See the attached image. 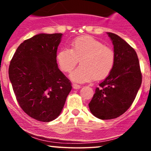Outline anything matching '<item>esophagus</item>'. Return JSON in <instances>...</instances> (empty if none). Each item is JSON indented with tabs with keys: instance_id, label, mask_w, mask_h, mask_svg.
<instances>
[{
	"instance_id": "34e87169",
	"label": "esophagus",
	"mask_w": 151,
	"mask_h": 151,
	"mask_svg": "<svg viewBox=\"0 0 151 151\" xmlns=\"http://www.w3.org/2000/svg\"><path fill=\"white\" fill-rule=\"evenodd\" d=\"M72 87H73L74 89H79L81 88V86L77 84H75V83H73V84H72Z\"/></svg>"
}]
</instances>
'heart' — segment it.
Returning a JSON list of instances; mask_svg holds the SVG:
<instances>
[{
  "label": "heart",
  "instance_id": "obj_1",
  "mask_svg": "<svg viewBox=\"0 0 151 151\" xmlns=\"http://www.w3.org/2000/svg\"><path fill=\"white\" fill-rule=\"evenodd\" d=\"M60 69L66 73L74 70L80 60L81 65L71 74L72 80L86 82L106 77L114 68L115 55L109 47L89 35L74 40L70 48H62L57 55Z\"/></svg>",
  "mask_w": 151,
  "mask_h": 151
}]
</instances>
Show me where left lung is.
Here are the masks:
<instances>
[{
  "instance_id": "1",
  "label": "left lung",
  "mask_w": 151,
  "mask_h": 151,
  "mask_svg": "<svg viewBox=\"0 0 151 151\" xmlns=\"http://www.w3.org/2000/svg\"><path fill=\"white\" fill-rule=\"evenodd\" d=\"M114 45V68L96 88L90 111L102 120L116 119L130 108L141 85L142 74L134 49L117 35L107 32Z\"/></svg>"
}]
</instances>
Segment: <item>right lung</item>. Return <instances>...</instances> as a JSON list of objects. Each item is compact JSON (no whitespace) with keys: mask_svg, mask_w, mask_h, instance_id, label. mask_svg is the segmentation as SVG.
<instances>
[{"mask_svg":"<svg viewBox=\"0 0 151 151\" xmlns=\"http://www.w3.org/2000/svg\"><path fill=\"white\" fill-rule=\"evenodd\" d=\"M62 35L41 33L26 40L8 69L18 104L29 116L42 122L58 118L72 88L57 63Z\"/></svg>","mask_w":151,"mask_h":151,"instance_id":"1","label":"right lung"}]
</instances>
